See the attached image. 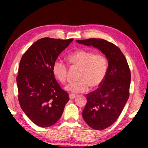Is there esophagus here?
<instances>
[{"label":"esophagus","instance_id":"1","mask_svg":"<svg viewBox=\"0 0 148 148\" xmlns=\"http://www.w3.org/2000/svg\"><path fill=\"white\" fill-rule=\"evenodd\" d=\"M76 97V95H73V94H70L69 95V98H70V99H74L75 97Z\"/></svg>","mask_w":148,"mask_h":148}]
</instances>
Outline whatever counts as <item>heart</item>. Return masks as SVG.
<instances>
[{"instance_id":"1","label":"heart","mask_w":148,"mask_h":148,"mask_svg":"<svg viewBox=\"0 0 148 148\" xmlns=\"http://www.w3.org/2000/svg\"><path fill=\"white\" fill-rule=\"evenodd\" d=\"M69 63L81 68L79 81L71 82L65 87V89L72 94L82 93L88 91L89 86L97 87L103 83L108 70V61L102 54H95L93 51L79 49L69 55ZM53 73L55 77L62 84L66 83L68 74V66L61 60L53 62Z\"/></svg>"}]
</instances>
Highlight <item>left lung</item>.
Wrapping results in <instances>:
<instances>
[{
    "instance_id": "left-lung-1",
    "label": "left lung",
    "mask_w": 148,
    "mask_h": 148,
    "mask_svg": "<svg viewBox=\"0 0 148 148\" xmlns=\"http://www.w3.org/2000/svg\"><path fill=\"white\" fill-rule=\"evenodd\" d=\"M77 42L92 46L108 60V70L103 83L87 94L83 118L92 129L102 131L114 123L129 97L131 72L123 53L112 42L101 38L77 40Z\"/></svg>"
}]
</instances>
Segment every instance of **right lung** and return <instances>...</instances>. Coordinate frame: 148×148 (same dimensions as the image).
<instances>
[{
	"label": "right lung",
	"mask_w": 148,
	"mask_h": 148,
	"mask_svg": "<svg viewBox=\"0 0 148 148\" xmlns=\"http://www.w3.org/2000/svg\"><path fill=\"white\" fill-rule=\"evenodd\" d=\"M73 40L43 38L27 50L19 62L16 81L20 106L34 124L41 127L54 125L69 101L52 71L59 54Z\"/></svg>",
	"instance_id": "add662e5"
}]
</instances>
